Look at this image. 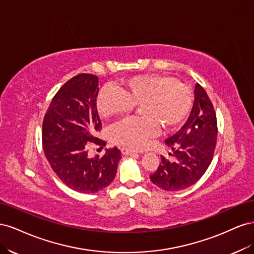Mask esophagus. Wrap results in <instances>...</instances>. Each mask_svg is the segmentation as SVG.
Listing matches in <instances>:
<instances>
[{
  "mask_svg": "<svg viewBox=\"0 0 254 254\" xmlns=\"http://www.w3.org/2000/svg\"><path fill=\"white\" fill-rule=\"evenodd\" d=\"M121 151H122L123 155H125V156L132 155V153L135 152V150H133V149H131V148H127V147H122V148H121Z\"/></svg>",
  "mask_w": 254,
  "mask_h": 254,
  "instance_id": "obj_1",
  "label": "esophagus"
}]
</instances>
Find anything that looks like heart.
I'll list each match as a JSON object with an SVG mask.
<instances>
[{"instance_id": "b5f03b06", "label": "heart", "mask_w": 254, "mask_h": 254, "mask_svg": "<svg viewBox=\"0 0 254 254\" xmlns=\"http://www.w3.org/2000/svg\"><path fill=\"white\" fill-rule=\"evenodd\" d=\"M135 106H139L142 115L111 127L109 137L113 143L143 148L159 127L163 131L180 127L193 106V92L173 76L144 74L124 78L119 90L104 87L96 97L98 114L104 119L127 114Z\"/></svg>"}]
</instances>
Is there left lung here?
<instances>
[{
	"label": "left lung",
	"instance_id": "left-lung-1",
	"mask_svg": "<svg viewBox=\"0 0 254 254\" xmlns=\"http://www.w3.org/2000/svg\"><path fill=\"white\" fill-rule=\"evenodd\" d=\"M217 120L213 104L205 90L197 83L195 102L184 126L168 137L174 161L161 158L150 180L165 190H181L195 184L210 166L217 141Z\"/></svg>",
	"mask_w": 254,
	"mask_h": 254
}]
</instances>
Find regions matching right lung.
<instances>
[{"label": "right lung", "mask_w": 254, "mask_h": 254, "mask_svg": "<svg viewBox=\"0 0 254 254\" xmlns=\"http://www.w3.org/2000/svg\"><path fill=\"white\" fill-rule=\"evenodd\" d=\"M98 77L78 74L61 87L44 115L42 144L52 170L66 187L80 193L107 188L117 174L121 151L107 149L99 158L88 156L89 143L103 146L95 133L102 128L96 108Z\"/></svg>", "instance_id": "obj_1"}]
</instances>
